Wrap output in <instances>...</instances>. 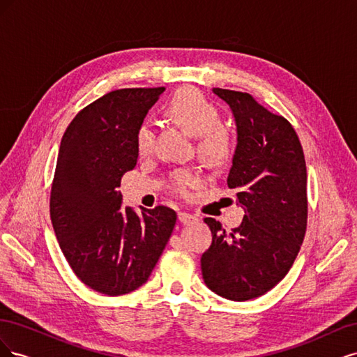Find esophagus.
Here are the masks:
<instances>
[{"mask_svg":"<svg viewBox=\"0 0 357 357\" xmlns=\"http://www.w3.org/2000/svg\"><path fill=\"white\" fill-rule=\"evenodd\" d=\"M178 222L183 225H193L198 222L197 215H192L189 213H178Z\"/></svg>","mask_w":357,"mask_h":357,"instance_id":"obj_1","label":"esophagus"}]
</instances>
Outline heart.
<instances>
[{"label": "heart", "instance_id": "obj_1", "mask_svg": "<svg viewBox=\"0 0 357 357\" xmlns=\"http://www.w3.org/2000/svg\"><path fill=\"white\" fill-rule=\"evenodd\" d=\"M164 113L169 121L197 138V152L210 165H223L234 152V138L222 122L220 110L197 89H181L164 105ZM135 149L139 156L150 155L153 149V131L150 125L137 128ZM199 181L193 169H177L172 172L169 186L178 195H188Z\"/></svg>", "mask_w": 357, "mask_h": 357}]
</instances>
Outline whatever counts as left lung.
<instances>
[{"label": "left lung", "mask_w": 357, "mask_h": 357, "mask_svg": "<svg viewBox=\"0 0 357 357\" xmlns=\"http://www.w3.org/2000/svg\"><path fill=\"white\" fill-rule=\"evenodd\" d=\"M229 105L236 147L229 189L244 208L238 228L226 232L205 218L213 243L201 257L204 283L219 296L248 301L282 282L307 229V167L295 129L252 95L213 88Z\"/></svg>", "instance_id": "8db88e82"}]
</instances>
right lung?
<instances>
[{"mask_svg":"<svg viewBox=\"0 0 357 357\" xmlns=\"http://www.w3.org/2000/svg\"><path fill=\"white\" fill-rule=\"evenodd\" d=\"M165 88L119 89L73 119L62 137L50 193V219L74 274L100 294L143 286L168 244L177 214L122 208L117 188L137 165L135 132Z\"/></svg>","mask_w":357,"mask_h":357,"instance_id":"1","label":"right lung"}]
</instances>
